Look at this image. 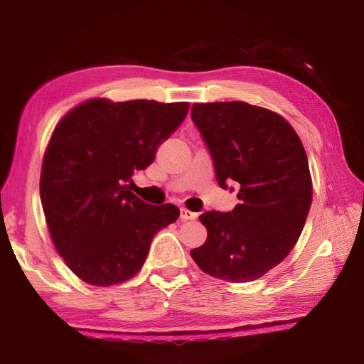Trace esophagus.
<instances>
[{
  "label": "esophagus",
  "mask_w": 364,
  "mask_h": 364,
  "mask_svg": "<svg viewBox=\"0 0 364 364\" xmlns=\"http://www.w3.org/2000/svg\"><path fill=\"white\" fill-rule=\"evenodd\" d=\"M180 218L183 221H189V220H196L197 218V213L196 212H191L188 208H181L180 210Z\"/></svg>",
  "instance_id": "1"
}]
</instances>
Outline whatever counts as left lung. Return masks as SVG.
Returning a JSON list of instances; mask_svg holds the SVG:
<instances>
[{
    "label": "left lung",
    "mask_w": 364,
    "mask_h": 364,
    "mask_svg": "<svg viewBox=\"0 0 364 364\" xmlns=\"http://www.w3.org/2000/svg\"><path fill=\"white\" fill-rule=\"evenodd\" d=\"M191 119L220 186H239L231 212L200 215L208 236L191 255L213 278L255 281L284 260L305 226L313 188L304 144L281 115L247 102L194 104Z\"/></svg>",
    "instance_id": "8db88e82"
}]
</instances>
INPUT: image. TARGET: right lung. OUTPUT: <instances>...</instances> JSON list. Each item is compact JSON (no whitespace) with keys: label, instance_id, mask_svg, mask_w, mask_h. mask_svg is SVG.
Masks as SVG:
<instances>
[{"label":"right lung","instance_id":"right-lung-1","mask_svg":"<svg viewBox=\"0 0 364 364\" xmlns=\"http://www.w3.org/2000/svg\"><path fill=\"white\" fill-rule=\"evenodd\" d=\"M188 110V102L91 100L59 122L40 196L56 250L80 279L112 286L133 278L157 231L180 217L173 204H146L128 183L154 162Z\"/></svg>","mask_w":364,"mask_h":364}]
</instances>
